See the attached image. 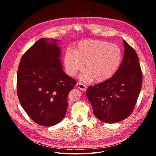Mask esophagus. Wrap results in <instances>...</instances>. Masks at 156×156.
I'll return each instance as SVG.
<instances>
[{"instance_id":"obj_1","label":"esophagus","mask_w":156,"mask_h":156,"mask_svg":"<svg viewBox=\"0 0 156 156\" xmlns=\"http://www.w3.org/2000/svg\"><path fill=\"white\" fill-rule=\"evenodd\" d=\"M76 86L78 87V88H80V90H81V91H85L86 90V89H87V87H86V86L84 84H83V83H77V84H76Z\"/></svg>"}]
</instances>
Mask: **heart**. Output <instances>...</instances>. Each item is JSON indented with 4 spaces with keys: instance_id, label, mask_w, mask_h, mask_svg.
I'll use <instances>...</instances> for the list:
<instances>
[{
    "instance_id": "1",
    "label": "heart",
    "mask_w": 156,
    "mask_h": 156,
    "mask_svg": "<svg viewBox=\"0 0 156 156\" xmlns=\"http://www.w3.org/2000/svg\"><path fill=\"white\" fill-rule=\"evenodd\" d=\"M122 54L114 44L101 40H86L80 42L73 49L66 50L63 62L66 73L75 76L83 68L81 75L84 81L101 83L110 78L121 64Z\"/></svg>"
}]
</instances>
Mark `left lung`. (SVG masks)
I'll return each mask as SVG.
<instances>
[{
	"label": "left lung",
	"mask_w": 156,
	"mask_h": 156,
	"mask_svg": "<svg viewBox=\"0 0 156 156\" xmlns=\"http://www.w3.org/2000/svg\"><path fill=\"white\" fill-rule=\"evenodd\" d=\"M125 52L117 72L108 80L90 86L86 90L94 115L107 123L119 122L128 117L135 108L143 82L138 55L123 41Z\"/></svg>",
	"instance_id": "1"
}]
</instances>
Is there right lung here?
Wrapping results in <instances>:
<instances>
[{
    "label": "right lung",
    "mask_w": 156,
    "mask_h": 156,
    "mask_svg": "<svg viewBox=\"0 0 156 156\" xmlns=\"http://www.w3.org/2000/svg\"><path fill=\"white\" fill-rule=\"evenodd\" d=\"M40 39L22 56L17 72V95L31 119L43 126L65 116L67 97L76 81L63 70L60 49L52 39Z\"/></svg>",
    "instance_id": "right-lung-1"
}]
</instances>
